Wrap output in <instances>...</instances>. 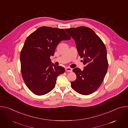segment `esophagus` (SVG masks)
I'll return each mask as SVG.
<instances>
[{
    "instance_id": "34e87169",
    "label": "esophagus",
    "mask_w": 128,
    "mask_h": 128,
    "mask_svg": "<svg viewBox=\"0 0 128 128\" xmlns=\"http://www.w3.org/2000/svg\"><path fill=\"white\" fill-rule=\"evenodd\" d=\"M65 70L67 72H71L72 71V68H71L70 67H66L65 68Z\"/></svg>"
}]
</instances>
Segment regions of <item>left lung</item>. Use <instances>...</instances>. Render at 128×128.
<instances>
[{
  "mask_svg": "<svg viewBox=\"0 0 128 128\" xmlns=\"http://www.w3.org/2000/svg\"><path fill=\"white\" fill-rule=\"evenodd\" d=\"M65 30L74 40L78 53L85 65L83 70L78 68L73 69L77 78L71 82V87L82 95L92 94L101 84L108 69L105 46L95 32L88 27Z\"/></svg>",
  "mask_w": 128,
  "mask_h": 128,
  "instance_id": "1",
  "label": "left lung"
}]
</instances>
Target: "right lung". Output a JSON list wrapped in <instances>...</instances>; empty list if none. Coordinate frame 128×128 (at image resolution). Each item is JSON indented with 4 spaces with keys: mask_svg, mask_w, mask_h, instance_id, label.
I'll use <instances>...</instances> for the list:
<instances>
[{
    "mask_svg": "<svg viewBox=\"0 0 128 128\" xmlns=\"http://www.w3.org/2000/svg\"><path fill=\"white\" fill-rule=\"evenodd\" d=\"M71 38L63 29L42 26L26 38L20 53L21 73L28 88L34 94L44 95L54 88L57 77L65 69L50 59L62 40Z\"/></svg>",
    "mask_w": 128,
    "mask_h": 128,
    "instance_id": "1",
    "label": "right lung"
}]
</instances>
